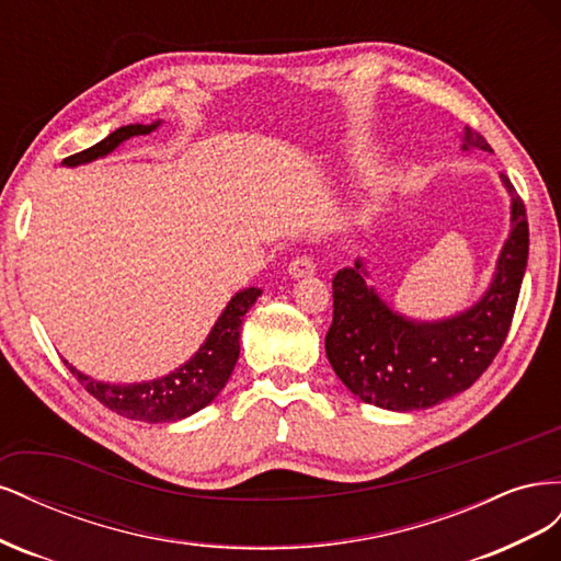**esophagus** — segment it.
Instances as JSON below:
<instances>
[{
    "label": "esophagus",
    "mask_w": 561,
    "mask_h": 561,
    "mask_svg": "<svg viewBox=\"0 0 561 561\" xmlns=\"http://www.w3.org/2000/svg\"><path fill=\"white\" fill-rule=\"evenodd\" d=\"M287 274L293 278H304V276H313L316 274V262L311 257H297L287 266Z\"/></svg>",
    "instance_id": "esophagus-1"
}]
</instances>
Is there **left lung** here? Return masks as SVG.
Masks as SVG:
<instances>
[{
  "label": "left lung",
  "instance_id": "8db88e82",
  "mask_svg": "<svg viewBox=\"0 0 561 561\" xmlns=\"http://www.w3.org/2000/svg\"><path fill=\"white\" fill-rule=\"evenodd\" d=\"M494 151L478 130L466 126L463 149ZM511 236L499 254L489 290L470 309L451 318L421 322L398 311L365 283L363 260L336 271L334 316L325 351L336 377L353 396L390 412H416L463 393L496 358L513 313L529 257V222L513 182Z\"/></svg>",
  "mask_w": 561,
  "mask_h": 561
}]
</instances>
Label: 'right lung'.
<instances>
[{
  "mask_svg": "<svg viewBox=\"0 0 561 561\" xmlns=\"http://www.w3.org/2000/svg\"><path fill=\"white\" fill-rule=\"evenodd\" d=\"M161 122H154L149 126L142 124H130L116 128L110 133L105 140L98 145L79 151V154L67 157L65 165H81L91 163L95 159L107 157L118 145L126 142L135 135H147L157 130ZM262 295L260 287H245V290L236 293L222 316L217 318L206 342L201 344L194 358L184 363L168 377L154 379V381H142V383H105L91 379L83 375L75 365L62 360L67 369L72 371L75 379L89 390V393L105 404L107 410L122 414L133 421H145V423H171L196 414L203 407H208L222 390L231 377L241 353V325L248 309L252 307L257 297Z\"/></svg>",
  "mask_w": 561,
  "mask_h": 561,
  "instance_id": "1",
  "label": "right lung"
}]
</instances>
